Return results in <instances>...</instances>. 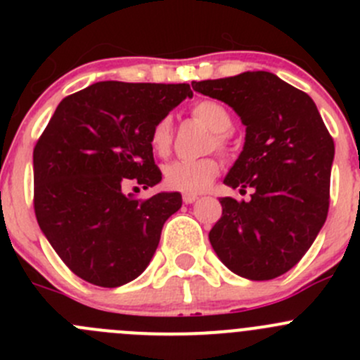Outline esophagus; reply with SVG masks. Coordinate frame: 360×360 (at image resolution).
Instances as JSON below:
<instances>
[{
  "label": "esophagus",
  "mask_w": 360,
  "mask_h": 360,
  "mask_svg": "<svg viewBox=\"0 0 360 360\" xmlns=\"http://www.w3.org/2000/svg\"><path fill=\"white\" fill-rule=\"evenodd\" d=\"M183 200H184V203H193L195 200H198V195H195V193H184V195H183Z\"/></svg>",
  "instance_id": "esophagus-1"
}]
</instances>
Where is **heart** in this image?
Here are the masks:
<instances>
[{"instance_id": "b5f03b06", "label": "heart", "mask_w": 360, "mask_h": 360, "mask_svg": "<svg viewBox=\"0 0 360 360\" xmlns=\"http://www.w3.org/2000/svg\"><path fill=\"white\" fill-rule=\"evenodd\" d=\"M193 115L202 120L216 134V144L226 146V130L231 129V115L217 101H200L193 106ZM150 144L160 157L170 151L172 144V118L163 116L155 123L150 136ZM219 174V163L214 158L200 160H176L163 169V181L169 188L184 193H202Z\"/></svg>"}]
</instances>
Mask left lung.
<instances>
[{
    "instance_id": "1",
    "label": "left lung",
    "mask_w": 360,
    "mask_h": 360,
    "mask_svg": "<svg viewBox=\"0 0 360 360\" xmlns=\"http://www.w3.org/2000/svg\"><path fill=\"white\" fill-rule=\"evenodd\" d=\"M223 101L245 125V143L223 183L250 200L221 198L209 231L224 266L249 281H271L304 256L324 226L335 143L308 94L268 71L191 83Z\"/></svg>"
}]
</instances>
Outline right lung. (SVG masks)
<instances>
[{
	"mask_svg": "<svg viewBox=\"0 0 360 360\" xmlns=\"http://www.w3.org/2000/svg\"><path fill=\"white\" fill-rule=\"evenodd\" d=\"M186 97L188 83L99 82L60 101L32 151L34 212L69 270L101 288L139 277L158 248L181 193L148 200L123 191L155 186L151 130Z\"/></svg>",
	"mask_w": 360,
	"mask_h": 360,
	"instance_id": "obj_1",
	"label": "right lung"
}]
</instances>
